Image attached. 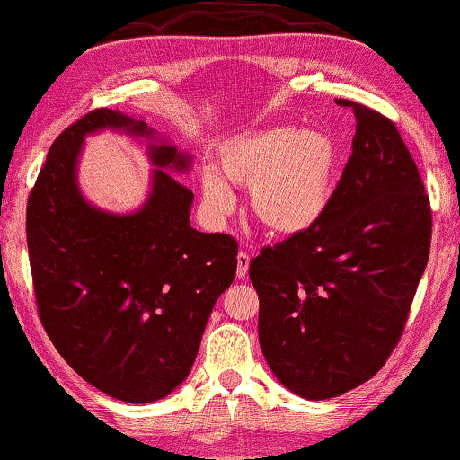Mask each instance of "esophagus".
Returning <instances> with one entry per match:
<instances>
[{
  "label": "esophagus",
  "instance_id": "obj_1",
  "mask_svg": "<svg viewBox=\"0 0 460 460\" xmlns=\"http://www.w3.org/2000/svg\"><path fill=\"white\" fill-rule=\"evenodd\" d=\"M248 269H250V253L239 252L237 253V277L239 279L248 277Z\"/></svg>",
  "mask_w": 460,
  "mask_h": 460
}]
</instances>
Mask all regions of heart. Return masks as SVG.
I'll list each match as a JSON object with an SVG mask.
<instances>
[{"label": "heart", "instance_id": "b5f03b06", "mask_svg": "<svg viewBox=\"0 0 460 460\" xmlns=\"http://www.w3.org/2000/svg\"><path fill=\"white\" fill-rule=\"evenodd\" d=\"M337 144L316 129L277 126L237 134L217 150V167L204 169L202 196L210 215L233 210L231 186L250 188L253 215L279 235L316 227L337 191Z\"/></svg>", "mask_w": 460, "mask_h": 460}]
</instances>
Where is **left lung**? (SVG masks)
<instances>
[{
	"mask_svg": "<svg viewBox=\"0 0 460 460\" xmlns=\"http://www.w3.org/2000/svg\"><path fill=\"white\" fill-rule=\"evenodd\" d=\"M351 156L316 227L252 258L258 339L291 393L322 401L378 374L405 331L431 242L429 198L399 129L361 102Z\"/></svg>",
	"mask_w": 460,
	"mask_h": 460,
	"instance_id": "obj_1",
	"label": "left lung"
}]
</instances>
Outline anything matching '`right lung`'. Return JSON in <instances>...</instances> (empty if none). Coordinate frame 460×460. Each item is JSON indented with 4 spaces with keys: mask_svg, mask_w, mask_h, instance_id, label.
<instances>
[{
    "mask_svg": "<svg viewBox=\"0 0 460 460\" xmlns=\"http://www.w3.org/2000/svg\"><path fill=\"white\" fill-rule=\"evenodd\" d=\"M146 123L94 109L58 136L26 207L34 297L45 332L70 367L101 393L153 402L188 378L212 305L235 279L237 242L190 227L194 194L167 169L190 156L150 144L153 191L140 210L111 215L80 194L86 134Z\"/></svg>",
    "mask_w": 460,
    "mask_h": 460,
    "instance_id": "1",
    "label": "right lung"
}]
</instances>
